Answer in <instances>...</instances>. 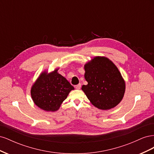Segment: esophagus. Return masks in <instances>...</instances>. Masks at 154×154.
<instances>
[{
	"instance_id": "1",
	"label": "esophagus",
	"mask_w": 154,
	"mask_h": 154,
	"mask_svg": "<svg viewBox=\"0 0 154 154\" xmlns=\"http://www.w3.org/2000/svg\"><path fill=\"white\" fill-rule=\"evenodd\" d=\"M75 88H76V89H80V88H81V84L80 83H79V84H78L77 85H76L75 86Z\"/></svg>"
}]
</instances>
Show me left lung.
<instances>
[{
	"instance_id": "left-lung-1",
	"label": "left lung",
	"mask_w": 154,
	"mask_h": 154,
	"mask_svg": "<svg viewBox=\"0 0 154 154\" xmlns=\"http://www.w3.org/2000/svg\"><path fill=\"white\" fill-rule=\"evenodd\" d=\"M88 82L82 90L91 103L101 110H109L122 100L125 82L118 67L105 57H96L85 66Z\"/></svg>"
}]
</instances>
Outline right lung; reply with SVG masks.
I'll return each mask as SVG.
<instances>
[{
	"label": "right lung",
	"instance_id": "right-lung-1",
	"mask_svg": "<svg viewBox=\"0 0 154 154\" xmlns=\"http://www.w3.org/2000/svg\"><path fill=\"white\" fill-rule=\"evenodd\" d=\"M44 71L32 85L31 95L35 104L45 111L54 112L74 88L66 78L58 72Z\"/></svg>",
	"mask_w": 154,
	"mask_h": 154
}]
</instances>
